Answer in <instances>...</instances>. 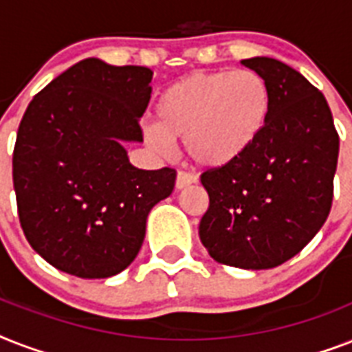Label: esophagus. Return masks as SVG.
<instances>
[{"instance_id": "34e87169", "label": "esophagus", "mask_w": 352, "mask_h": 352, "mask_svg": "<svg viewBox=\"0 0 352 352\" xmlns=\"http://www.w3.org/2000/svg\"><path fill=\"white\" fill-rule=\"evenodd\" d=\"M195 181H197V177L192 175V173H188V171H179L175 179V190H184V188H188Z\"/></svg>"}]
</instances>
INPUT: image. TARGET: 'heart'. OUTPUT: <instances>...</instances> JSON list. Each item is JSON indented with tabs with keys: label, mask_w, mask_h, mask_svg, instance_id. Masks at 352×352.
I'll return each mask as SVG.
<instances>
[{
	"label": "heart",
	"mask_w": 352,
	"mask_h": 352,
	"mask_svg": "<svg viewBox=\"0 0 352 352\" xmlns=\"http://www.w3.org/2000/svg\"><path fill=\"white\" fill-rule=\"evenodd\" d=\"M270 109V85L256 71H197L162 91L159 122L144 124L142 137L159 155H170L182 138L195 164L225 168L257 142Z\"/></svg>",
	"instance_id": "obj_1"
}]
</instances>
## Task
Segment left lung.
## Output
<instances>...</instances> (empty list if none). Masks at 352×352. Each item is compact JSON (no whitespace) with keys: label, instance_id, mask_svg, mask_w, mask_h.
Wrapping results in <instances>:
<instances>
[{"label":"left lung","instance_id":"left-lung-1","mask_svg":"<svg viewBox=\"0 0 352 352\" xmlns=\"http://www.w3.org/2000/svg\"><path fill=\"white\" fill-rule=\"evenodd\" d=\"M241 63L267 80L272 109L248 153L201 175L210 206L199 237L217 263L263 270L294 257L327 221L340 137L303 74L267 56Z\"/></svg>","mask_w":352,"mask_h":352}]
</instances>
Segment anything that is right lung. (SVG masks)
<instances>
[{"mask_svg": "<svg viewBox=\"0 0 352 352\" xmlns=\"http://www.w3.org/2000/svg\"><path fill=\"white\" fill-rule=\"evenodd\" d=\"M151 76L87 58L41 89L21 118L12 155L19 223L62 272H122L142 246L151 208L173 192L175 170H138L122 146L142 142Z\"/></svg>", "mask_w": 352, "mask_h": 352, "instance_id": "add662e5", "label": "right lung"}]
</instances>
